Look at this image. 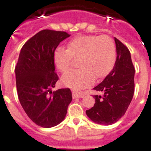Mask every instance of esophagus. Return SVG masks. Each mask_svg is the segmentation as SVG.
<instances>
[{
	"mask_svg": "<svg viewBox=\"0 0 151 151\" xmlns=\"http://www.w3.org/2000/svg\"><path fill=\"white\" fill-rule=\"evenodd\" d=\"M72 96L74 99L76 98H82L84 96V93L81 92H76V91H73L72 92Z\"/></svg>",
	"mask_w": 151,
	"mask_h": 151,
	"instance_id": "1",
	"label": "esophagus"
}]
</instances>
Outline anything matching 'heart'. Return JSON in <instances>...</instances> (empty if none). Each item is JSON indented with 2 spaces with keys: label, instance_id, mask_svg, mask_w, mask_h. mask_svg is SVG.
<instances>
[{
  "label": "heart",
  "instance_id": "heart-1",
  "mask_svg": "<svg viewBox=\"0 0 151 151\" xmlns=\"http://www.w3.org/2000/svg\"><path fill=\"white\" fill-rule=\"evenodd\" d=\"M73 59H78L79 68L65 74L62 82L74 89L89 85L93 78L101 79L113 68L116 61V47L106 35H80L72 39L67 50L56 49L54 62L58 70L65 74L70 69Z\"/></svg>",
  "mask_w": 151,
  "mask_h": 151
}]
</instances>
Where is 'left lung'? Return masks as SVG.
<instances>
[{"label": "left lung", "mask_w": 151, "mask_h": 151, "mask_svg": "<svg viewBox=\"0 0 151 151\" xmlns=\"http://www.w3.org/2000/svg\"><path fill=\"white\" fill-rule=\"evenodd\" d=\"M116 60L113 70L93 89L102 93L93 95L95 104L86 111L93 122L111 125L126 113L134 93L135 68L128 47L114 37Z\"/></svg>", "instance_id": "left-lung-1"}]
</instances>
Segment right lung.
Listing matches in <instances>:
<instances>
[{
    "label": "right lung",
    "instance_id": "1",
    "mask_svg": "<svg viewBox=\"0 0 151 151\" xmlns=\"http://www.w3.org/2000/svg\"><path fill=\"white\" fill-rule=\"evenodd\" d=\"M70 36L64 31H40L22 46L15 66L20 104L27 116L41 127L60 124L72 100L69 88L52 91L59 79L54 54L59 44Z\"/></svg>",
    "mask_w": 151,
    "mask_h": 151
}]
</instances>
